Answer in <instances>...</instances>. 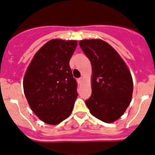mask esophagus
I'll list each match as a JSON object with an SVG mask.
<instances>
[{
    "instance_id": "1",
    "label": "esophagus",
    "mask_w": 155,
    "mask_h": 155,
    "mask_svg": "<svg viewBox=\"0 0 155 155\" xmlns=\"http://www.w3.org/2000/svg\"><path fill=\"white\" fill-rule=\"evenodd\" d=\"M77 81H78V83H82V82H83V78H82V77L79 78V79H77Z\"/></svg>"
}]
</instances>
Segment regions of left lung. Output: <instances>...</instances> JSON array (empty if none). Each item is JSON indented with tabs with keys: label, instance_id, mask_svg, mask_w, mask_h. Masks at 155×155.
<instances>
[{
	"label": "left lung",
	"instance_id": "obj_1",
	"mask_svg": "<svg viewBox=\"0 0 155 155\" xmlns=\"http://www.w3.org/2000/svg\"><path fill=\"white\" fill-rule=\"evenodd\" d=\"M79 45L92 65V94L86 104L90 114L106 123L117 120L129 106L133 80L119 54L100 39L82 40Z\"/></svg>",
	"mask_w": 155,
	"mask_h": 155
}]
</instances>
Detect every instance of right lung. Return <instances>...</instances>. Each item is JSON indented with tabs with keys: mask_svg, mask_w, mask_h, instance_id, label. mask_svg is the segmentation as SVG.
I'll return each instance as SVG.
<instances>
[{
	"mask_svg": "<svg viewBox=\"0 0 155 155\" xmlns=\"http://www.w3.org/2000/svg\"><path fill=\"white\" fill-rule=\"evenodd\" d=\"M76 41L53 39L44 45L31 62L23 81L24 92L40 120L55 125L71 114L77 97V82L69 60Z\"/></svg>",
	"mask_w": 155,
	"mask_h": 155,
	"instance_id": "obj_1",
	"label": "right lung"
}]
</instances>
